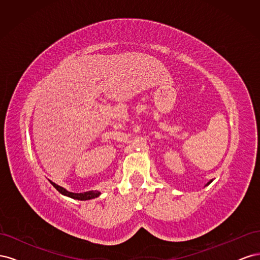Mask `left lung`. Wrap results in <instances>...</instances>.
Segmentation results:
<instances>
[{
    "label": "left lung",
    "instance_id": "left-lung-1",
    "mask_svg": "<svg viewBox=\"0 0 260 260\" xmlns=\"http://www.w3.org/2000/svg\"><path fill=\"white\" fill-rule=\"evenodd\" d=\"M212 181H214V179H212V180H210V181H208V182H207V183H206V184H205V186H207V185H208V184H210V183H211V182H212Z\"/></svg>",
    "mask_w": 260,
    "mask_h": 260
}]
</instances>
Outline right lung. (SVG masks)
<instances>
[{
  "mask_svg": "<svg viewBox=\"0 0 260 260\" xmlns=\"http://www.w3.org/2000/svg\"><path fill=\"white\" fill-rule=\"evenodd\" d=\"M50 183L56 188V190L65 196H68V198H72L74 200H79V201H89V200H92V199H96L99 198V196L101 195V192L100 191H88V192H83V193H73V192H69L67 191L66 188H64L62 186H59L58 184L52 182L51 180Z\"/></svg>",
  "mask_w": 260,
  "mask_h": 260,
  "instance_id": "add662e5",
  "label": "right lung"
}]
</instances>
